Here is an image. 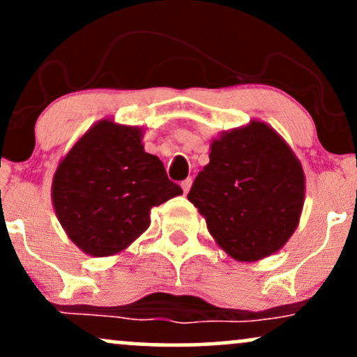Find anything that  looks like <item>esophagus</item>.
I'll return each mask as SVG.
<instances>
[{
    "label": "esophagus",
    "mask_w": 357,
    "mask_h": 357,
    "mask_svg": "<svg viewBox=\"0 0 357 357\" xmlns=\"http://www.w3.org/2000/svg\"><path fill=\"white\" fill-rule=\"evenodd\" d=\"M191 184H192V181H191V178L184 179V181L181 183V188H183L184 195H188V192H190V190H191Z\"/></svg>",
    "instance_id": "esophagus-1"
}]
</instances>
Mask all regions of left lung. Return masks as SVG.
Masks as SVG:
<instances>
[{"label":"left lung","mask_w":357,"mask_h":357,"mask_svg":"<svg viewBox=\"0 0 357 357\" xmlns=\"http://www.w3.org/2000/svg\"><path fill=\"white\" fill-rule=\"evenodd\" d=\"M210 149L188 199L216 245L238 261L284 248L305 199V174L292 147L267 122L252 119L220 132Z\"/></svg>","instance_id":"left-lung-1"}]
</instances>
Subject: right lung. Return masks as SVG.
Instances as JSON below:
<instances>
[{
	"instance_id": "1",
	"label": "right lung",
	"mask_w": 357,
	"mask_h": 357,
	"mask_svg": "<svg viewBox=\"0 0 357 357\" xmlns=\"http://www.w3.org/2000/svg\"><path fill=\"white\" fill-rule=\"evenodd\" d=\"M144 129L100 119L60 159L52 203L67 236L90 257L119 255L151 225V210L183 190L158 155L144 151Z\"/></svg>"
}]
</instances>
